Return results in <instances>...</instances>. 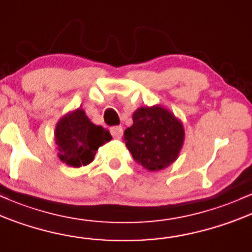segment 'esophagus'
<instances>
[{"label": "esophagus", "instance_id": "esophagus-1", "mask_svg": "<svg viewBox=\"0 0 252 252\" xmlns=\"http://www.w3.org/2000/svg\"><path fill=\"white\" fill-rule=\"evenodd\" d=\"M109 131H111V134L113 135V138H114V139H120V138L123 137L124 129L121 126H113V127H111V129H109Z\"/></svg>", "mask_w": 252, "mask_h": 252}]
</instances>
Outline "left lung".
I'll return each instance as SVG.
<instances>
[{
  "instance_id": "8db88e82",
  "label": "left lung",
  "mask_w": 252,
  "mask_h": 252,
  "mask_svg": "<svg viewBox=\"0 0 252 252\" xmlns=\"http://www.w3.org/2000/svg\"><path fill=\"white\" fill-rule=\"evenodd\" d=\"M133 125L124 140L138 164L149 171L165 169L179 157L185 140L182 123L160 106L141 107L133 113Z\"/></svg>"
}]
</instances>
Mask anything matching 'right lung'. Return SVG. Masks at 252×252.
I'll use <instances>...</instances> for the list:
<instances>
[{"label":"right lung","instance_id":"right-lung-1","mask_svg":"<svg viewBox=\"0 0 252 252\" xmlns=\"http://www.w3.org/2000/svg\"><path fill=\"white\" fill-rule=\"evenodd\" d=\"M55 137L59 159L73 168L93 162L97 149L112 139L111 133L93 124L81 108L58 121Z\"/></svg>","mask_w":252,"mask_h":252}]
</instances>
